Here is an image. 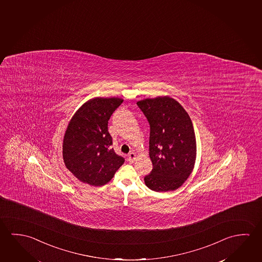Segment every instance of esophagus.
<instances>
[{
  "mask_svg": "<svg viewBox=\"0 0 262 262\" xmlns=\"http://www.w3.org/2000/svg\"><path fill=\"white\" fill-rule=\"evenodd\" d=\"M135 159H136V153H134V152H131V153H129L128 155V161L130 163H133L135 161Z\"/></svg>",
  "mask_w": 262,
  "mask_h": 262,
  "instance_id": "obj_1",
  "label": "esophagus"
}]
</instances>
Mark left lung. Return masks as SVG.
<instances>
[{
  "mask_svg": "<svg viewBox=\"0 0 262 262\" xmlns=\"http://www.w3.org/2000/svg\"><path fill=\"white\" fill-rule=\"evenodd\" d=\"M137 104L150 125L153 169L145 176V185L157 192L176 190L195 165L196 144L191 119L182 105L169 96L146 98Z\"/></svg>",
  "mask_w": 262,
  "mask_h": 262,
  "instance_id": "obj_1",
  "label": "left lung"
}]
</instances>
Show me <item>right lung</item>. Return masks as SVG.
<instances>
[{
  "label": "right lung",
  "instance_id": "obj_1",
  "mask_svg": "<svg viewBox=\"0 0 262 262\" xmlns=\"http://www.w3.org/2000/svg\"><path fill=\"white\" fill-rule=\"evenodd\" d=\"M124 100H88L72 117L62 142L63 162L81 182L100 187L109 182L125 159L113 149L108 120Z\"/></svg>",
  "mask_w": 262,
  "mask_h": 262
}]
</instances>
